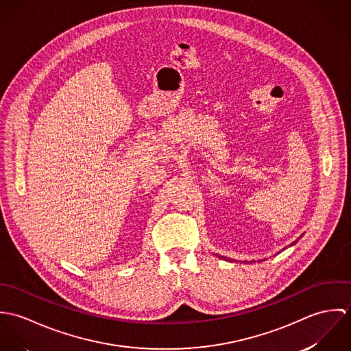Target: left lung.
<instances>
[{"label":"left lung","mask_w":351,"mask_h":351,"mask_svg":"<svg viewBox=\"0 0 351 351\" xmlns=\"http://www.w3.org/2000/svg\"><path fill=\"white\" fill-rule=\"evenodd\" d=\"M296 242H298V241H296ZM296 242H293V243H292V246H293V245H295V243H296ZM223 259H226V258H224V256H223Z\"/></svg>","instance_id":"left-lung-1"}]
</instances>
